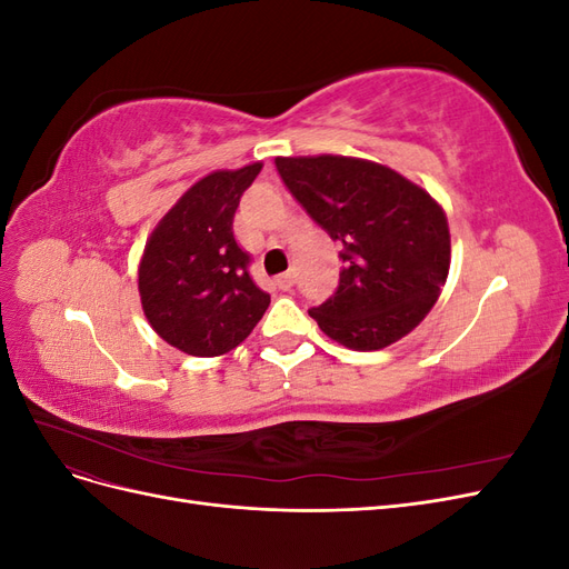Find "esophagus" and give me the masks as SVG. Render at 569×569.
Wrapping results in <instances>:
<instances>
[{
    "label": "esophagus",
    "mask_w": 569,
    "mask_h": 569,
    "mask_svg": "<svg viewBox=\"0 0 569 569\" xmlns=\"http://www.w3.org/2000/svg\"><path fill=\"white\" fill-rule=\"evenodd\" d=\"M274 284H278V289H282V291H289L291 287H295V272L287 270V272L278 274V278H274Z\"/></svg>",
    "instance_id": "esophagus-1"
}]
</instances>
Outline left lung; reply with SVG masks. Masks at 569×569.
<instances>
[{"instance_id": "1", "label": "left lung", "mask_w": 569, "mask_h": 569, "mask_svg": "<svg viewBox=\"0 0 569 569\" xmlns=\"http://www.w3.org/2000/svg\"><path fill=\"white\" fill-rule=\"evenodd\" d=\"M306 213L343 244L339 287L311 308L320 330L356 351L399 341L425 320L449 278V220L427 189L351 157H278Z\"/></svg>"}]
</instances>
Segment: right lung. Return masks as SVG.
Listing matches in <instances>:
<instances>
[{
    "label": "right lung",
    "instance_id": "obj_1",
    "mask_svg": "<svg viewBox=\"0 0 569 569\" xmlns=\"http://www.w3.org/2000/svg\"><path fill=\"white\" fill-rule=\"evenodd\" d=\"M261 168L251 163L201 178L147 239L137 272L142 311L153 332L189 356L232 351L270 303L232 232L239 199Z\"/></svg>",
    "mask_w": 569,
    "mask_h": 569
}]
</instances>
